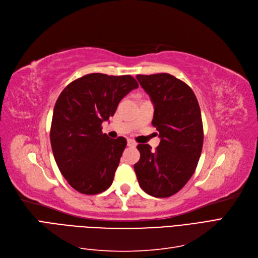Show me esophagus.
Instances as JSON below:
<instances>
[{
  "instance_id": "obj_1",
  "label": "esophagus",
  "mask_w": 258,
  "mask_h": 258,
  "mask_svg": "<svg viewBox=\"0 0 258 258\" xmlns=\"http://www.w3.org/2000/svg\"><path fill=\"white\" fill-rule=\"evenodd\" d=\"M127 146L131 147V148H135V147L137 146V144H136V142H135L134 140L128 139V140H127Z\"/></svg>"
}]
</instances>
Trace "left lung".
<instances>
[{"mask_svg":"<svg viewBox=\"0 0 258 258\" xmlns=\"http://www.w3.org/2000/svg\"><path fill=\"white\" fill-rule=\"evenodd\" d=\"M140 86L154 104L153 126L159 146H137L140 159L134 165L138 183L148 195L168 198L182 189L195 173L203 147V123L196 94L168 73L138 74Z\"/></svg>","mask_w":258,"mask_h":258,"instance_id":"left-lung-1","label":"left lung"}]
</instances>
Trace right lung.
Listing matches in <instances>:
<instances>
[{
    "label": "right lung",
    "instance_id": "obj_1",
    "mask_svg": "<svg viewBox=\"0 0 258 258\" xmlns=\"http://www.w3.org/2000/svg\"><path fill=\"white\" fill-rule=\"evenodd\" d=\"M137 81L131 75L91 73L73 81L57 99L51 124V146L58 169L76 191L98 195L112 184L126 139H111L102 123Z\"/></svg>",
    "mask_w": 258,
    "mask_h": 258
}]
</instances>
